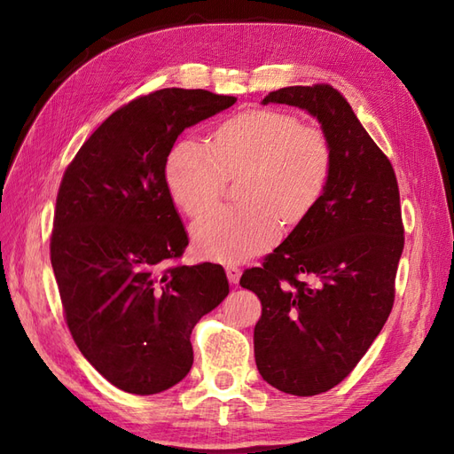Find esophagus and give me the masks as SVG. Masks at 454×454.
I'll use <instances>...</instances> for the list:
<instances>
[{"label": "esophagus", "instance_id": "1", "mask_svg": "<svg viewBox=\"0 0 454 454\" xmlns=\"http://www.w3.org/2000/svg\"><path fill=\"white\" fill-rule=\"evenodd\" d=\"M226 276H228L230 284H238L239 282V276H241V270L238 269V266H234V264H228L226 266Z\"/></svg>", "mask_w": 454, "mask_h": 454}]
</instances>
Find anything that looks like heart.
<instances>
[{
  "instance_id": "1",
  "label": "heart",
  "mask_w": 454,
  "mask_h": 454,
  "mask_svg": "<svg viewBox=\"0 0 454 454\" xmlns=\"http://www.w3.org/2000/svg\"><path fill=\"white\" fill-rule=\"evenodd\" d=\"M332 145L318 126L292 113L253 109L220 122L211 147L180 139L165 160L172 201L200 216L223 193L226 178L239 180L243 205L220 207L192 228L197 253L220 262H239L274 246L286 224L303 220L326 190Z\"/></svg>"
}]
</instances>
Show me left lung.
<instances>
[{
	"label": "left lung",
	"mask_w": 454,
	"mask_h": 454,
	"mask_svg": "<svg viewBox=\"0 0 454 454\" xmlns=\"http://www.w3.org/2000/svg\"><path fill=\"white\" fill-rule=\"evenodd\" d=\"M261 103L307 111L332 145L320 201L239 280L262 305L253 335L262 380L309 397L351 374L389 317L404 247L399 185L338 90L287 86Z\"/></svg>",
	"instance_id": "obj_1"
}]
</instances>
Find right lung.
<instances>
[{"label": "right lung", "instance_id": "add662e5", "mask_svg": "<svg viewBox=\"0 0 454 454\" xmlns=\"http://www.w3.org/2000/svg\"><path fill=\"white\" fill-rule=\"evenodd\" d=\"M234 96L165 88L114 111L68 165L55 205L51 266L68 330L114 387L155 395L193 364L195 324L230 292L220 264L172 266L188 246L165 182L176 137Z\"/></svg>", "mask_w": 454, "mask_h": 454}]
</instances>
